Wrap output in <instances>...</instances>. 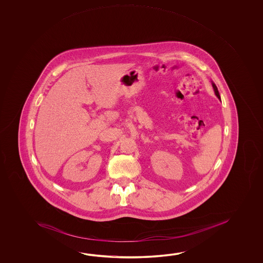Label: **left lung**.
Here are the masks:
<instances>
[{
  "label": "left lung",
  "mask_w": 263,
  "mask_h": 263,
  "mask_svg": "<svg viewBox=\"0 0 263 263\" xmlns=\"http://www.w3.org/2000/svg\"><path fill=\"white\" fill-rule=\"evenodd\" d=\"M212 85H213V91H214V93H215V95H216V97H217V98H218L219 100H220V101H221V98H220V95H219V92H218V89H217V86H216V85H215V84H214V83H213V82H212Z\"/></svg>",
  "instance_id": "obj_1"
}]
</instances>
